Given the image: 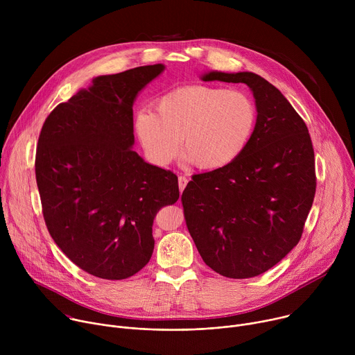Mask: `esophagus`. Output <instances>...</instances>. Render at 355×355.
<instances>
[{"mask_svg":"<svg viewBox=\"0 0 355 355\" xmlns=\"http://www.w3.org/2000/svg\"><path fill=\"white\" fill-rule=\"evenodd\" d=\"M187 184H188V178H187L185 175H180V177H178V187H180V191H181V192L184 191V188L187 187Z\"/></svg>","mask_w":355,"mask_h":355,"instance_id":"obj_1","label":"esophagus"}]
</instances>
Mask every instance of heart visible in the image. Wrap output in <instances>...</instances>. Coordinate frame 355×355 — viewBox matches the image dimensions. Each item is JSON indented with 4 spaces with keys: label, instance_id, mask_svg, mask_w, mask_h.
Here are the masks:
<instances>
[{
    "label": "heart",
    "instance_id": "1",
    "mask_svg": "<svg viewBox=\"0 0 355 355\" xmlns=\"http://www.w3.org/2000/svg\"><path fill=\"white\" fill-rule=\"evenodd\" d=\"M257 123V108L241 91L211 85H184L156 103V112L133 116V132L146 157L159 167L174 162L182 148L185 160L199 170L230 166L245 150Z\"/></svg>",
    "mask_w": 355,
    "mask_h": 355
}]
</instances>
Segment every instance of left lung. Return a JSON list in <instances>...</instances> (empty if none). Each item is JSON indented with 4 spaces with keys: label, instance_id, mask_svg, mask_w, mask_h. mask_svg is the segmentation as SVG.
<instances>
[{
    "label": "left lung",
    "instance_id": "1",
    "mask_svg": "<svg viewBox=\"0 0 355 355\" xmlns=\"http://www.w3.org/2000/svg\"><path fill=\"white\" fill-rule=\"evenodd\" d=\"M200 80L245 84L257 123L236 162L188 182L181 196L187 227L214 271L257 277L300 240L316 191L311 135L282 92L256 73L208 71Z\"/></svg>",
    "mask_w": 355,
    "mask_h": 355
}]
</instances>
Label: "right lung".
I'll return each mask as SVG.
<instances>
[{"instance_id": "obj_1", "label": "right lung", "mask_w": 355, "mask_h": 355, "mask_svg": "<svg viewBox=\"0 0 355 355\" xmlns=\"http://www.w3.org/2000/svg\"><path fill=\"white\" fill-rule=\"evenodd\" d=\"M164 64L98 76L46 118L35 173L47 230L85 272L125 279L153 254V220L180 198L174 173L133 151V104Z\"/></svg>"}]
</instances>
